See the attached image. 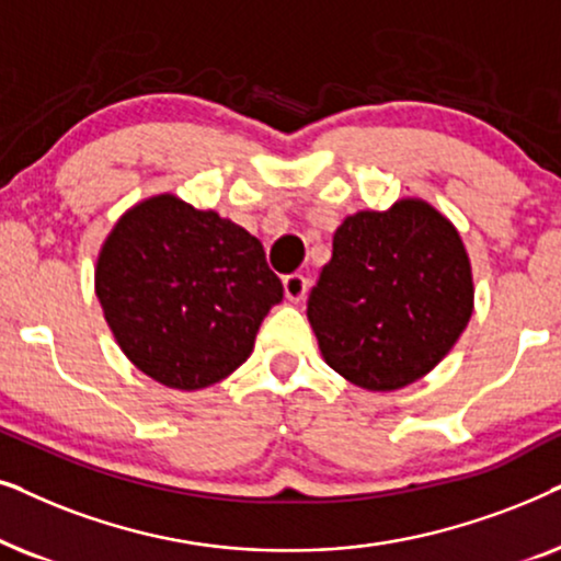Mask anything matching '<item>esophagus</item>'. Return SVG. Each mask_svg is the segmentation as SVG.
Here are the masks:
<instances>
[{
    "label": "esophagus",
    "mask_w": 561,
    "mask_h": 561,
    "mask_svg": "<svg viewBox=\"0 0 561 561\" xmlns=\"http://www.w3.org/2000/svg\"><path fill=\"white\" fill-rule=\"evenodd\" d=\"M282 285H285V297L289 302H300L305 295H308V287H310V282L305 279L302 274H287L285 276V282H282Z\"/></svg>",
    "instance_id": "34e87169"
}]
</instances>
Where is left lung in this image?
Instances as JSON below:
<instances>
[{
    "label": "left lung",
    "instance_id": "8db88e82",
    "mask_svg": "<svg viewBox=\"0 0 561 561\" xmlns=\"http://www.w3.org/2000/svg\"><path fill=\"white\" fill-rule=\"evenodd\" d=\"M472 310V264L459 230L417 197L348 215L308 300L325 364L369 392L428 375Z\"/></svg>",
    "mask_w": 561,
    "mask_h": 561
}]
</instances>
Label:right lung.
I'll use <instances>...</instances> for the list:
<instances>
[{
  "label": "right lung",
  "instance_id": "1",
  "mask_svg": "<svg viewBox=\"0 0 561 561\" xmlns=\"http://www.w3.org/2000/svg\"><path fill=\"white\" fill-rule=\"evenodd\" d=\"M94 289L123 354L184 392L233 375L285 295L256 236L174 194L148 197L115 222Z\"/></svg>",
  "mask_w": 561,
  "mask_h": 561
}]
</instances>
